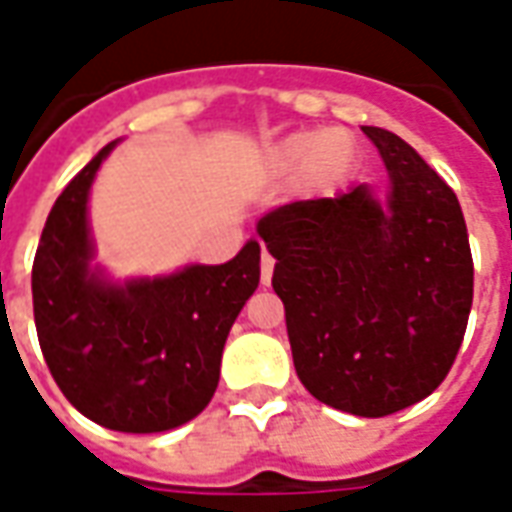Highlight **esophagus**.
Masks as SVG:
<instances>
[{
    "label": "esophagus",
    "instance_id": "esophagus-1",
    "mask_svg": "<svg viewBox=\"0 0 512 512\" xmlns=\"http://www.w3.org/2000/svg\"><path fill=\"white\" fill-rule=\"evenodd\" d=\"M260 279H263V285H268L271 282V271H274V257L268 255V252H263V260H260Z\"/></svg>",
    "mask_w": 512,
    "mask_h": 512
}]
</instances>
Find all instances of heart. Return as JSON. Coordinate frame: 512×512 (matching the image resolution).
<instances>
[{"mask_svg":"<svg viewBox=\"0 0 512 512\" xmlns=\"http://www.w3.org/2000/svg\"><path fill=\"white\" fill-rule=\"evenodd\" d=\"M279 167L299 169L310 164L312 172H318L321 178H334L340 175L348 161H351V147L348 136L340 131H326V134H296L285 139L277 150Z\"/></svg>","mask_w":512,"mask_h":512,"instance_id":"b5f03b06","label":"heart"}]
</instances>
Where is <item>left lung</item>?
<instances>
[{
    "label": "left lung",
    "mask_w": 512,
    "mask_h": 512,
    "mask_svg": "<svg viewBox=\"0 0 512 512\" xmlns=\"http://www.w3.org/2000/svg\"><path fill=\"white\" fill-rule=\"evenodd\" d=\"M392 194L365 183L340 197L266 213L257 233L277 260L293 365L321 403L386 417L447 378L474 293L469 235L455 191L386 128L362 126Z\"/></svg>",
    "instance_id": "8db88e82"
}]
</instances>
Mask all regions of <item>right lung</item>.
I'll return each mask as SVG.
<instances>
[{
  "label": "right lung",
  "instance_id": "add662e5",
  "mask_svg": "<svg viewBox=\"0 0 512 512\" xmlns=\"http://www.w3.org/2000/svg\"><path fill=\"white\" fill-rule=\"evenodd\" d=\"M106 145L51 208L32 263L43 359L84 417L120 433H161L211 403L224 340L260 282V244L224 266H189L123 288L90 271L87 191Z\"/></svg>",
  "mask_w": 512,
  "mask_h": 512
}]
</instances>
